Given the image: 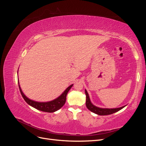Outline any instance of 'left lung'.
Listing matches in <instances>:
<instances>
[{
	"label": "left lung",
	"instance_id": "left-lung-1",
	"mask_svg": "<svg viewBox=\"0 0 146 146\" xmlns=\"http://www.w3.org/2000/svg\"><path fill=\"white\" fill-rule=\"evenodd\" d=\"M85 94L86 96V106L87 108L90 110L91 111L92 113H94L97 114H99V115L101 116H104V115H108V114H111L113 113H116L119 110L122 109L123 107H122L121 108H113V109H108V108H100L96 107V106L93 105L90 101L89 95H88L86 90H85Z\"/></svg>",
	"mask_w": 146,
	"mask_h": 146
}]
</instances>
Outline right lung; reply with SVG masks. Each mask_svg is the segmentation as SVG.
<instances>
[{
    "mask_svg": "<svg viewBox=\"0 0 146 146\" xmlns=\"http://www.w3.org/2000/svg\"><path fill=\"white\" fill-rule=\"evenodd\" d=\"M18 84H19V82H18ZM72 86L73 85L69 86L67 89L64 91L63 93L59 97V98L52 101L48 102H35L29 99L24 94L23 91H22L19 85V90L22 96H23V98H24L25 101L29 105L32 106V107H33V108H36L38 110H40V111H42L53 113L60 109L64 105L66 100V96H67L68 92H69V91L70 90V88H72Z\"/></svg>",
    "mask_w": 146,
    "mask_h": 146,
    "instance_id": "obj_1",
    "label": "right lung"
}]
</instances>
